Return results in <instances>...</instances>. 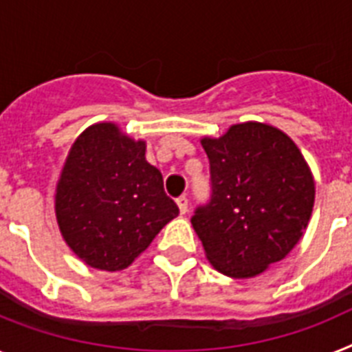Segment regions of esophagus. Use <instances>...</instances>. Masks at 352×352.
<instances>
[{
  "instance_id": "obj_1",
  "label": "esophagus",
  "mask_w": 352,
  "mask_h": 352,
  "mask_svg": "<svg viewBox=\"0 0 352 352\" xmlns=\"http://www.w3.org/2000/svg\"><path fill=\"white\" fill-rule=\"evenodd\" d=\"M177 206H179V211H181V214H186L188 212V197H179L177 199Z\"/></svg>"
}]
</instances>
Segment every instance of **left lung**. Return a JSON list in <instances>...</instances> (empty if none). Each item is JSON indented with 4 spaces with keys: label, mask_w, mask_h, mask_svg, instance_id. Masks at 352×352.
<instances>
[{
    "label": "left lung",
    "mask_w": 352,
    "mask_h": 352,
    "mask_svg": "<svg viewBox=\"0 0 352 352\" xmlns=\"http://www.w3.org/2000/svg\"><path fill=\"white\" fill-rule=\"evenodd\" d=\"M211 197L191 217L218 272L254 277L286 258L308 226L315 182L294 141L265 123L232 125L204 138Z\"/></svg>",
    "instance_id": "left-lung-1"
}]
</instances>
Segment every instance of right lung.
<instances>
[{
	"mask_svg": "<svg viewBox=\"0 0 352 352\" xmlns=\"http://www.w3.org/2000/svg\"><path fill=\"white\" fill-rule=\"evenodd\" d=\"M144 148L114 123H98L67 155L55 211L66 243L89 267L123 270L179 214Z\"/></svg>",
	"mask_w": 352,
	"mask_h": 352,
	"instance_id": "obj_1",
	"label": "right lung"
}]
</instances>
